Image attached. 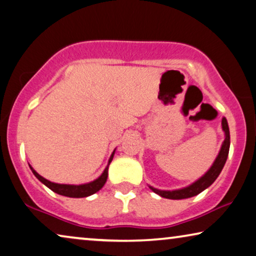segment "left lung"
<instances>
[{"label": "left lung", "instance_id": "8db88e82", "mask_svg": "<svg viewBox=\"0 0 256 256\" xmlns=\"http://www.w3.org/2000/svg\"><path fill=\"white\" fill-rule=\"evenodd\" d=\"M222 128L224 132H226V140H224L221 151H220L218 158L215 159L213 166L210 168L205 175L202 176V178L196 180L194 184H191L190 186L180 188V190H174V191H162L158 190V188H154L152 186H148L153 192H156V194H159L162 198L167 199H186V198H191V196L199 194L200 192H202L205 188H207L210 186L214 183V180L218 178L220 172H222V169L226 164V161L228 158V154H229V148H230V132H229V126H228V121L226 118L222 119Z\"/></svg>", "mask_w": 256, "mask_h": 256}]
</instances>
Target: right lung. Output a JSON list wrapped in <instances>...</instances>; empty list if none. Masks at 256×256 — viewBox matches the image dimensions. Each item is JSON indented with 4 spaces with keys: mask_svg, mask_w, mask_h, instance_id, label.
<instances>
[{
    "mask_svg": "<svg viewBox=\"0 0 256 256\" xmlns=\"http://www.w3.org/2000/svg\"><path fill=\"white\" fill-rule=\"evenodd\" d=\"M113 156H114V152L112 153L111 158H110V160H108V167L105 168L104 172L100 176V178L94 180V182H90V183H87V184H82V186H68V184L52 183L48 180L43 178L41 175H38L32 167H30V169H32L33 174L36 176V178L38 180H41V182L44 184V186H48L50 190H52L54 192H56V194H60V196H70V198H84V196H92L94 194H96L97 191H100V188L104 186L106 180H108V166H110V164H111V161L113 159Z\"/></svg>",
    "mask_w": 256,
    "mask_h": 256,
    "instance_id": "right-lung-1",
    "label": "right lung"
}]
</instances>
